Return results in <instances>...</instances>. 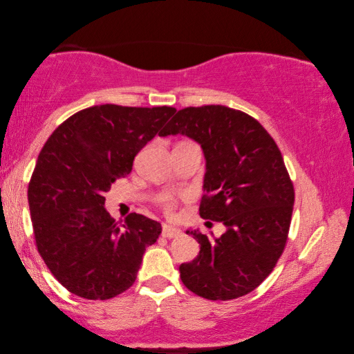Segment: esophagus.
Masks as SVG:
<instances>
[{"instance_id":"34e87169","label":"esophagus","mask_w":354,"mask_h":354,"mask_svg":"<svg viewBox=\"0 0 354 354\" xmlns=\"http://www.w3.org/2000/svg\"><path fill=\"white\" fill-rule=\"evenodd\" d=\"M182 235V230L178 227H174V225L165 224L163 225V236L165 239H177V236Z\"/></svg>"}]
</instances>
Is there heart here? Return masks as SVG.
<instances>
[{"instance_id": "obj_1", "label": "heart", "mask_w": 354, "mask_h": 354, "mask_svg": "<svg viewBox=\"0 0 354 354\" xmlns=\"http://www.w3.org/2000/svg\"><path fill=\"white\" fill-rule=\"evenodd\" d=\"M163 202H165L166 210H167V212H172V208H174V205H172V201H171L169 198H165V199H163Z\"/></svg>"}]
</instances>
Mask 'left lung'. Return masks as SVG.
<instances>
[{
    "mask_svg": "<svg viewBox=\"0 0 354 354\" xmlns=\"http://www.w3.org/2000/svg\"><path fill=\"white\" fill-rule=\"evenodd\" d=\"M169 135L201 144L205 194L199 213L225 227L218 239L187 230L201 251L180 265V279L205 299L248 295L273 271L290 229L295 191L281 150L256 119L223 105L180 109L160 133Z\"/></svg>",
    "mask_w": 354,
    "mask_h": 354,
    "instance_id": "obj_1",
    "label": "left lung"
}]
</instances>
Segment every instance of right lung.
Returning <instances> with one entry per match:
<instances>
[{
  "label": "right lung",
  "instance_id": "right-lung-1",
  "mask_svg": "<svg viewBox=\"0 0 354 354\" xmlns=\"http://www.w3.org/2000/svg\"><path fill=\"white\" fill-rule=\"evenodd\" d=\"M176 108L98 105L81 109L40 150L28 202L37 251L68 292L109 299L133 286L161 224L131 213L109 216L103 194L131 172L133 160Z\"/></svg>",
  "mask_w": 354,
  "mask_h": 354
}]
</instances>
